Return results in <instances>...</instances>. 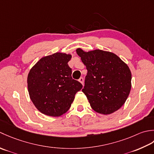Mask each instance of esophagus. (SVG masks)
<instances>
[{"instance_id":"1","label":"esophagus","mask_w":154,"mask_h":154,"mask_svg":"<svg viewBox=\"0 0 154 154\" xmlns=\"http://www.w3.org/2000/svg\"><path fill=\"white\" fill-rule=\"evenodd\" d=\"M78 81H79L82 84V85H83V84H84V78H82V77H81V78H80V79L79 80H78Z\"/></svg>"}]
</instances>
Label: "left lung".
Instances as JSON below:
<instances>
[{"label": "left lung", "instance_id": "left-lung-1", "mask_svg": "<svg viewBox=\"0 0 154 154\" xmlns=\"http://www.w3.org/2000/svg\"><path fill=\"white\" fill-rule=\"evenodd\" d=\"M88 73L82 92L95 112L103 115L118 110L131 87V74L126 63L114 53L96 49H76Z\"/></svg>", "mask_w": 154, "mask_h": 154}]
</instances>
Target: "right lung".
<instances>
[{
	"label": "right lung",
	"instance_id": "obj_1",
	"mask_svg": "<svg viewBox=\"0 0 154 154\" xmlns=\"http://www.w3.org/2000/svg\"><path fill=\"white\" fill-rule=\"evenodd\" d=\"M72 55L62 52L44 56L31 68L27 77L30 98L42 114L63 115L70 108L82 85L72 78L68 62Z\"/></svg>",
	"mask_w": 154,
	"mask_h": 154
}]
</instances>
